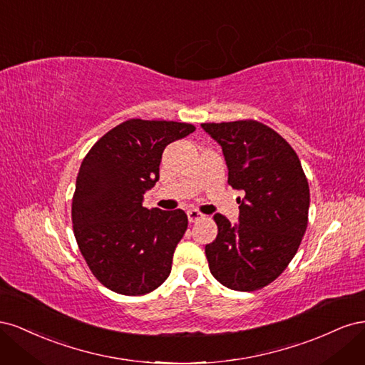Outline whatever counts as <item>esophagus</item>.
Returning a JSON list of instances; mask_svg holds the SVG:
<instances>
[{
  "label": "esophagus",
  "mask_w": 365,
  "mask_h": 365,
  "mask_svg": "<svg viewBox=\"0 0 365 365\" xmlns=\"http://www.w3.org/2000/svg\"><path fill=\"white\" fill-rule=\"evenodd\" d=\"M187 217H189V222H197V220L205 219V215L197 212V210H189V212H187Z\"/></svg>",
  "instance_id": "34e87169"
}]
</instances>
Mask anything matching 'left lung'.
I'll use <instances>...</instances> for the list:
<instances>
[{
	"label": "left lung",
	"instance_id": "left-lung-1",
	"mask_svg": "<svg viewBox=\"0 0 365 365\" xmlns=\"http://www.w3.org/2000/svg\"><path fill=\"white\" fill-rule=\"evenodd\" d=\"M222 148L228 184L239 197V224L215 215L217 236L205 245L210 272L224 286L251 292L286 269L307 228V178L295 150L257 120L202 123Z\"/></svg>",
	"mask_w": 365,
	"mask_h": 365
}]
</instances>
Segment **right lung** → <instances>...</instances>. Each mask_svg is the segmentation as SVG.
Here are the masks:
<instances>
[{
	"instance_id": "right-lung-1",
	"label": "right lung",
	"mask_w": 365,
	"mask_h": 365,
	"mask_svg": "<svg viewBox=\"0 0 365 365\" xmlns=\"http://www.w3.org/2000/svg\"><path fill=\"white\" fill-rule=\"evenodd\" d=\"M195 129L178 121L129 118L85 155L73 195V231L88 268L105 288L137 297L169 277L187 215L143 207V195L160 180L164 148Z\"/></svg>"
}]
</instances>
